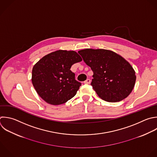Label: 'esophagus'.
<instances>
[{"label": "esophagus", "instance_id": "esophagus-1", "mask_svg": "<svg viewBox=\"0 0 157 157\" xmlns=\"http://www.w3.org/2000/svg\"><path fill=\"white\" fill-rule=\"evenodd\" d=\"M91 83V80L90 79H86L85 82H84V83L85 84H90Z\"/></svg>", "mask_w": 157, "mask_h": 157}]
</instances>
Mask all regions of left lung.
<instances>
[{
  "mask_svg": "<svg viewBox=\"0 0 157 157\" xmlns=\"http://www.w3.org/2000/svg\"><path fill=\"white\" fill-rule=\"evenodd\" d=\"M78 53L93 72L91 85L100 98L115 102L129 95L136 76L134 69L125 59L105 49L86 48Z\"/></svg>",
  "mask_w": 157,
  "mask_h": 157,
  "instance_id": "8db88e82",
  "label": "left lung"
}]
</instances>
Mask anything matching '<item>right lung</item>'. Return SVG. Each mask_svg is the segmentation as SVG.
I'll list each match as a JSON object with an SVG mask.
<instances>
[{
	"mask_svg": "<svg viewBox=\"0 0 157 157\" xmlns=\"http://www.w3.org/2000/svg\"><path fill=\"white\" fill-rule=\"evenodd\" d=\"M82 61L75 51L59 50L44 56L32 71V83L37 94L52 105H60L72 98L81 83L75 80L70 69Z\"/></svg>",
	"mask_w": 157,
	"mask_h": 157,
	"instance_id": "1",
	"label": "right lung"
}]
</instances>
